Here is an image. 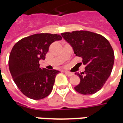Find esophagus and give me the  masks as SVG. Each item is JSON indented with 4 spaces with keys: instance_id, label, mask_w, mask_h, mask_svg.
<instances>
[{
    "instance_id": "34e87169",
    "label": "esophagus",
    "mask_w": 123,
    "mask_h": 123,
    "mask_svg": "<svg viewBox=\"0 0 123 123\" xmlns=\"http://www.w3.org/2000/svg\"><path fill=\"white\" fill-rule=\"evenodd\" d=\"M64 73H65V74H66V75H67L68 76H73V75H74V73L69 72H68V71H65V72H64Z\"/></svg>"
}]
</instances>
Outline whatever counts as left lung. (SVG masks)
Here are the masks:
<instances>
[{
	"instance_id": "obj_1",
	"label": "left lung",
	"mask_w": 123,
	"mask_h": 123,
	"mask_svg": "<svg viewBox=\"0 0 123 123\" xmlns=\"http://www.w3.org/2000/svg\"><path fill=\"white\" fill-rule=\"evenodd\" d=\"M61 35L71 45L76 56L82 59L86 66L84 72L75 73L80 79L75 90L84 95L98 92L113 69L115 55L111 44L102 35L88 31L65 32Z\"/></svg>"
}]
</instances>
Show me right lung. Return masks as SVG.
I'll list each match as a JSON object with an SVG mask.
<instances>
[{
  "label": "right lung",
  "mask_w": 123,
  "mask_h": 123,
  "mask_svg": "<svg viewBox=\"0 0 123 123\" xmlns=\"http://www.w3.org/2000/svg\"><path fill=\"white\" fill-rule=\"evenodd\" d=\"M58 34L37 33L22 39L10 52L8 66L18 88L28 98L38 100L51 93L59 70L39 67V62L45 59L49 46L61 40Z\"/></svg>",
  "instance_id": "add662e5"
}]
</instances>
